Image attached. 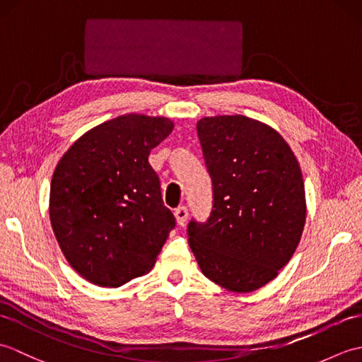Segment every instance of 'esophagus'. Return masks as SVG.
Here are the masks:
<instances>
[{"mask_svg":"<svg viewBox=\"0 0 362 362\" xmlns=\"http://www.w3.org/2000/svg\"><path fill=\"white\" fill-rule=\"evenodd\" d=\"M174 216H175L177 224L185 226L187 218H188V209L187 206H177V209L174 210Z\"/></svg>","mask_w":362,"mask_h":362,"instance_id":"1","label":"esophagus"}]
</instances>
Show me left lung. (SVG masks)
I'll use <instances>...</instances> for the list:
<instances>
[{
  "mask_svg": "<svg viewBox=\"0 0 362 362\" xmlns=\"http://www.w3.org/2000/svg\"><path fill=\"white\" fill-rule=\"evenodd\" d=\"M197 135L213 210L206 222L188 224L189 247L206 279L252 292L279 275L302 238V171L276 130L243 115L202 118Z\"/></svg>",
  "mask_w": 362,
  "mask_h": 362,
  "instance_id": "left-lung-1",
  "label": "left lung"
}]
</instances>
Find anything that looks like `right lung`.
Returning <instances> with one entry per match:
<instances>
[{
	"label": "right lung",
	"instance_id": "obj_1",
	"mask_svg": "<svg viewBox=\"0 0 362 362\" xmlns=\"http://www.w3.org/2000/svg\"><path fill=\"white\" fill-rule=\"evenodd\" d=\"M173 129L163 117L121 115L83 134L54 169L51 226L87 281L118 288L156 264L175 218L148 157Z\"/></svg>",
	"mask_w": 362,
	"mask_h": 362
}]
</instances>
